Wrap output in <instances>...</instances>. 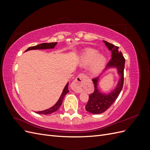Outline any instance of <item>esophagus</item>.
Instances as JSON below:
<instances>
[{
    "instance_id": "1",
    "label": "esophagus",
    "mask_w": 150,
    "mask_h": 150,
    "mask_svg": "<svg viewBox=\"0 0 150 150\" xmlns=\"http://www.w3.org/2000/svg\"><path fill=\"white\" fill-rule=\"evenodd\" d=\"M86 82L87 76L83 73L79 74L71 84L72 89L76 93H81L84 88Z\"/></svg>"
}]
</instances>
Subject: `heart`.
<instances>
[{
    "label": "heart",
    "instance_id": "heart-1",
    "mask_svg": "<svg viewBox=\"0 0 150 150\" xmlns=\"http://www.w3.org/2000/svg\"><path fill=\"white\" fill-rule=\"evenodd\" d=\"M98 53L96 50L90 49L86 51L82 56L83 65L87 66L91 63L90 71L93 74L99 73L105 66L106 61L105 57Z\"/></svg>",
    "mask_w": 150,
    "mask_h": 150
}]
</instances>
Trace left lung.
<instances>
[{"mask_svg": "<svg viewBox=\"0 0 150 150\" xmlns=\"http://www.w3.org/2000/svg\"><path fill=\"white\" fill-rule=\"evenodd\" d=\"M104 42L105 43L109 50L111 51V58L106 65V69L110 67L117 68L121 78L116 88L109 94H103L97 89L99 77H96L92 79L94 84V91L92 94H89L88 101L85 108L86 111L93 114H100L106 111L119 96L124 83L125 59L122 56V52L119 51L118 47L105 40H104Z\"/></svg>", "mask_w": 150, "mask_h": 150, "instance_id": "left-lung-1", "label": "left lung"}]
</instances>
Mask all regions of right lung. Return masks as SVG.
Segmentation results:
<instances>
[{
	"label": "right lung",
	"instance_id": "1",
	"mask_svg": "<svg viewBox=\"0 0 150 150\" xmlns=\"http://www.w3.org/2000/svg\"><path fill=\"white\" fill-rule=\"evenodd\" d=\"M57 42H52V43H42V44H40L39 45H37V46H31L30 47H29L28 49L26 50L25 51H29V50H33V49H52L54 47L56 46ZM68 85H69V83H68L66 86H65V88L63 90L62 93L61 94V96L60 97V98L59 99L58 101L56 103V104L54 106H53L52 107H51V108L47 109L46 110L44 111H37L36 113L38 114H40V115H49L51 114V113H53L54 112H56V111H57V110L59 107L61 106L62 103V100L64 99V96H66V94L69 92V90H68Z\"/></svg>",
	"mask_w": 150,
	"mask_h": 150
}]
</instances>
